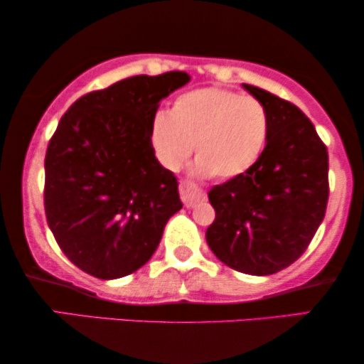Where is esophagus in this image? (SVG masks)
I'll list each match as a JSON object with an SVG mask.
<instances>
[{
  "mask_svg": "<svg viewBox=\"0 0 364 364\" xmlns=\"http://www.w3.org/2000/svg\"><path fill=\"white\" fill-rule=\"evenodd\" d=\"M179 195H181L185 206H195L200 201H205L206 198L205 191L191 181H181V185H179Z\"/></svg>",
  "mask_w": 364,
  "mask_h": 364,
  "instance_id": "esophagus-1",
  "label": "esophagus"
}]
</instances>
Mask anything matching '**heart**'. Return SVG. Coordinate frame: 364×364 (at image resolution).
Returning a JSON list of instances; mask_svg holds the SVG:
<instances>
[{"instance_id":"heart-1","label":"heart","mask_w":364,"mask_h":364,"mask_svg":"<svg viewBox=\"0 0 364 364\" xmlns=\"http://www.w3.org/2000/svg\"><path fill=\"white\" fill-rule=\"evenodd\" d=\"M270 136V114L254 95L205 87L179 95L171 112L153 116L149 139L163 168L176 171L193 153L196 171L220 179L245 174L259 163Z\"/></svg>"}]
</instances>
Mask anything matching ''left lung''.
I'll return each instance as SVG.
<instances>
[{
    "instance_id": "1",
    "label": "left lung",
    "mask_w": 364,
    "mask_h": 364,
    "mask_svg": "<svg viewBox=\"0 0 364 364\" xmlns=\"http://www.w3.org/2000/svg\"><path fill=\"white\" fill-rule=\"evenodd\" d=\"M243 87L269 110V142L250 171L208 191L216 216L206 242L230 269L270 275L304 254L323 222L328 148L297 105L259 87Z\"/></svg>"
}]
</instances>
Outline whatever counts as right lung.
I'll return each instance as SVG.
<instances>
[{"label": "right lung", "instance_id": "add662e5", "mask_svg": "<svg viewBox=\"0 0 364 364\" xmlns=\"http://www.w3.org/2000/svg\"><path fill=\"white\" fill-rule=\"evenodd\" d=\"M188 82L185 72L129 77L82 95L60 119L45 156V213L84 272L104 280L136 272L183 208L149 129L161 100Z\"/></svg>", "mask_w": 364, "mask_h": 364}]
</instances>
